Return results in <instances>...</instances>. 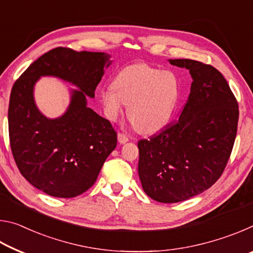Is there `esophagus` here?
<instances>
[{"label": "esophagus", "mask_w": 253, "mask_h": 253, "mask_svg": "<svg viewBox=\"0 0 253 253\" xmlns=\"http://www.w3.org/2000/svg\"><path fill=\"white\" fill-rule=\"evenodd\" d=\"M129 138H128V136L124 134V132H118V142L121 144H125L127 143Z\"/></svg>", "instance_id": "34e87169"}]
</instances>
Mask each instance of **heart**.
I'll return each mask as SVG.
<instances>
[{"label":"heart","instance_id":"heart-1","mask_svg":"<svg viewBox=\"0 0 253 253\" xmlns=\"http://www.w3.org/2000/svg\"><path fill=\"white\" fill-rule=\"evenodd\" d=\"M100 99L110 121L117 119L126 105L136 129L149 134L169 122L179 99V84L173 72L135 63L118 72L113 87L101 90Z\"/></svg>","mask_w":253,"mask_h":253}]
</instances>
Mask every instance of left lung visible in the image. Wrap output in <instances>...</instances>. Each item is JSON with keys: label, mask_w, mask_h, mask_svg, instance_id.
Instances as JSON below:
<instances>
[{"label": "left lung", "mask_w": 253, "mask_h": 253, "mask_svg": "<svg viewBox=\"0 0 253 253\" xmlns=\"http://www.w3.org/2000/svg\"><path fill=\"white\" fill-rule=\"evenodd\" d=\"M169 61L190 70L193 83L178 121L138 142L143 190L161 203L193 198L220 178L239 119L238 101L219 70L191 59Z\"/></svg>", "instance_id": "obj_1"}]
</instances>
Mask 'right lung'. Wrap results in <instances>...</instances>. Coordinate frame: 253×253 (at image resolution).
I'll use <instances>...</instances> for the list:
<instances>
[{
    "instance_id": "right-lung-1",
    "label": "right lung",
    "mask_w": 253,
    "mask_h": 253,
    "mask_svg": "<svg viewBox=\"0 0 253 253\" xmlns=\"http://www.w3.org/2000/svg\"><path fill=\"white\" fill-rule=\"evenodd\" d=\"M110 55L55 48L36 60L12 87L8 135L14 161L27 181L54 198L83 194L96 182L106 158L117 145L109 121L87 107ZM52 75L75 84L66 113L50 120L34 102V84Z\"/></svg>"
}]
</instances>
